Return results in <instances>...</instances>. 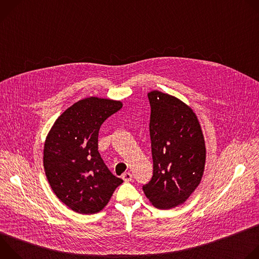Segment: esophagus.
<instances>
[{"label":"esophagus","instance_id":"obj_1","mask_svg":"<svg viewBox=\"0 0 259 259\" xmlns=\"http://www.w3.org/2000/svg\"><path fill=\"white\" fill-rule=\"evenodd\" d=\"M122 178L125 182H129L132 180V174L130 172H125L123 175H122Z\"/></svg>","mask_w":259,"mask_h":259}]
</instances>
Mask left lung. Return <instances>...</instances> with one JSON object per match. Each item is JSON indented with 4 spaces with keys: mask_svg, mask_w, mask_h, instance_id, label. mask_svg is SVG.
I'll list each match as a JSON object with an SVG mask.
<instances>
[{
    "mask_svg": "<svg viewBox=\"0 0 259 259\" xmlns=\"http://www.w3.org/2000/svg\"><path fill=\"white\" fill-rule=\"evenodd\" d=\"M147 96L154 172L142 190L156 208L171 209L186 202L201 182L206 160L204 135L188 104L158 90Z\"/></svg>",
    "mask_w": 259,
    "mask_h": 259,
    "instance_id": "1",
    "label": "left lung"
}]
</instances>
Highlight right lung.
I'll return each instance as SVG.
<instances>
[{
    "mask_svg": "<svg viewBox=\"0 0 259 259\" xmlns=\"http://www.w3.org/2000/svg\"><path fill=\"white\" fill-rule=\"evenodd\" d=\"M118 100L87 97L58 117L44 145V169L56 197L72 211H101L123 180L108 170L98 152L102 123L121 109Z\"/></svg>",
    "mask_w": 259,
    "mask_h": 259,
    "instance_id": "right-lung-1",
    "label": "right lung"
}]
</instances>
